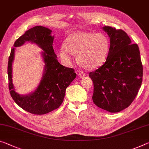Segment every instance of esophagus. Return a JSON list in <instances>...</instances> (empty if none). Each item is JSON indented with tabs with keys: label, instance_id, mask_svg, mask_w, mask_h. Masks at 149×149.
Segmentation results:
<instances>
[{
	"label": "esophagus",
	"instance_id": "obj_1",
	"mask_svg": "<svg viewBox=\"0 0 149 149\" xmlns=\"http://www.w3.org/2000/svg\"><path fill=\"white\" fill-rule=\"evenodd\" d=\"M78 75L79 77H84L85 75H86V74L83 72V71H80L78 73Z\"/></svg>",
	"mask_w": 149,
	"mask_h": 149
}]
</instances>
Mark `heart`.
Returning a JSON list of instances; mask_svg holds the SVG:
<instances>
[{"label":"heart","instance_id":"b5f03b06","mask_svg":"<svg viewBox=\"0 0 149 149\" xmlns=\"http://www.w3.org/2000/svg\"><path fill=\"white\" fill-rule=\"evenodd\" d=\"M109 48V40L104 34L77 32L67 38L59 53L67 64L72 63V53L77 54L79 63L88 69H95L107 60Z\"/></svg>","mask_w":149,"mask_h":149}]
</instances>
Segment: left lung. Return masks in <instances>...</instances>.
<instances>
[{
	"label": "left lung",
	"mask_w": 149,
	"mask_h": 149,
	"mask_svg": "<svg viewBox=\"0 0 149 149\" xmlns=\"http://www.w3.org/2000/svg\"><path fill=\"white\" fill-rule=\"evenodd\" d=\"M110 38L107 60L89 74L93 83L92 100L98 107L117 113L128 107L138 93L143 69L140 51L121 29L104 26Z\"/></svg>",
	"instance_id": "left-lung-1"
}]
</instances>
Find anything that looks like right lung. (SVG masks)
I'll return each instance as SVG.
<instances>
[{
  "instance_id": "obj_1",
  "label": "right lung",
  "mask_w": 149,
  "mask_h": 149,
  "mask_svg": "<svg viewBox=\"0 0 149 149\" xmlns=\"http://www.w3.org/2000/svg\"><path fill=\"white\" fill-rule=\"evenodd\" d=\"M51 32L52 30L48 28L37 26L27 30L14 44V47H18L26 42H32L44 50V74L39 86L33 93L20 95L15 91L12 81V63L15 48L11 49L8 58V88L10 95L19 107L34 115L46 114L60 107L63 101L66 88L76 77L73 68H66L58 62L52 46L54 36H52Z\"/></svg>"
}]
</instances>
